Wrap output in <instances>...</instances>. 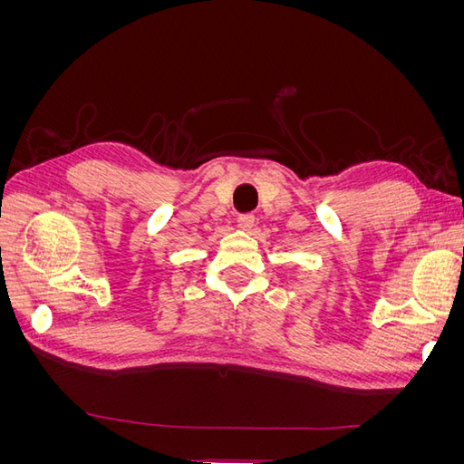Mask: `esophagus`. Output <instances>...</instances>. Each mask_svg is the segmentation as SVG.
I'll return each mask as SVG.
<instances>
[{
  "instance_id": "34e87169",
  "label": "esophagus",
  "mask_w": 464,
  "mask_h": 464,
  "mask_svg": "<svg viewBox=\"0 0 464 464\" xmlns=\"http://www.w3.org/2000/svg\"><path fill=\"white\" fill-rule=\"evenodd\" d=\"M254 224H256L254 215H240V217H237V227H240L242 230H251V228H254Z\"/></svg>"
}]
</instances>
